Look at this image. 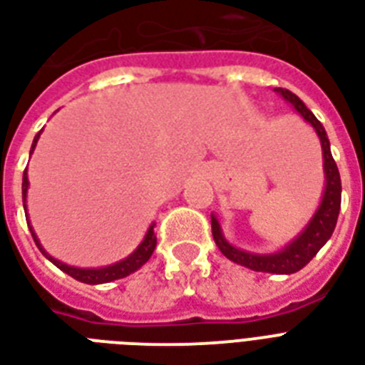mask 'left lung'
<instances>
[{"mask_svg":"<svg viewBox=\"0 0 365 365\" xmlns=\"http://www.w3.org/2000/svg\"><path fill=\"white\" fill-rule=\"evenodd\" d=\"M274 91L295 108V112L314 129L318 138H320L322 158H324V179H326L320 203H318L314 215L310 217V221L304 225L303 230L291 242H287L284 247H279L278 251H272V253H251V251H245L230 244L225 238L221 222L215 213H211V230H213L215 244L221 250L222 255L240 267L251 268L255 272L293 274L307 267L314 259L316 253L326 245L327 240L331 238L335 225H337L339 209H341V177H339L337 163L331 156L327 133L318 121V118L304 106L303 101L295 93L282 89V87H276Z\"/></svg>","mask_w":365,"mask_h":365,"instance_id":"left-lung-1","label":"left lung"}]
</instances>
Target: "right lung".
<instances>
[{
	"label": "right lung",
	"mask_w": 365,
	"mask_h": 365,
	"mask_svg": "<svg viewBox=\"0 0 365 365\" xmlns=\"http://www.w3.org/2000/svg\"><path fill=\"white\" fill-rule=\"evenodd\" d=\"M43 131V129H41ZM41 131L34 137V143H32V148H30V156H32L34 148H36V144L39 140V135ZM28 186H30V180H28V168L24 169V175H22V203H24V213H26V222H28V228H30V232H32V238L38 245V250L43 253L47 259H49L56 268H61L62 272H66L68 276H72L74 279L78 282H83V284H91V285H97V284H108V282H114V279H120V278H125L129 274L137 272L138 268L143 267L144 262L148 261L156 250V234H154V227H156V222H152L146 234H144L143 242L137 245V250L133 251L131 255H127L125 259H121V261L114 262V264H108V267H101V268H80V267H70L66 262L58 261L55 259L53 255H49L45 247L41 245L39 242L38 234L34 232L32 225H30V217H28V207H26V196H28Z\"/></svg>",
	"instance_id": "1"
}]
</instances>
